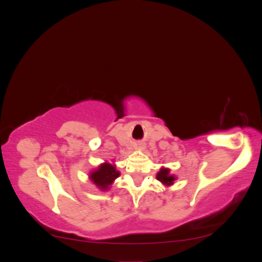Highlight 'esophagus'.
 Here are the masks:
<instances>
[{"label":"esophagus","instance_id":"obj_1","mask_svg":"<svg viewBox=\"0 0 262 262\" xmlns=\"http://www.w3.org/2000/svg\"><path fill=\"white\" fill-rule=\"evenodd\" d=\"M140 147H141V146H140Z\"/></svg>","mask_w":262,"mask_h":262}]
</instances>
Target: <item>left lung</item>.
Wrapping results in <instances>:
<instances>
[{
	"mask_svg": "<svg viewBox=\"0 0 262 262\" xmlns=\"http://www.w3.org/2000/svg\"><path fill=\"white\" fill-rule=\"evenodd\" d=\"M156 178L160 181H162L164 185H167V186L172 185L173 180H175V177L169 175V169H166V168H162L160 171H158Z\"/></svg>",
	"mask_w": 262,
	"mask_h": 262,
	"instance_id": "left-lung-1",
	"label": "left lung"
}]
</instances>
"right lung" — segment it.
Listing matches in <instances>:
<instances>
[{"instance_id":"add662e5","label":"right lung","mask_w":262,"mask_h":262,"mask_svg":"<svg viewBox=\"0 0 262 262\" xmlns=\"http://www.w3.org/2000/svg\"><path fill=\"white\" fill-rule=\"evenodd\" d=\"M119 175H120V172L116 169L115 166L105 163L100 165L97 170L91 173V179L101 190H106L108 189V186L112 185L114 180L119 177Z\"/></svg>"}]
</instances>
